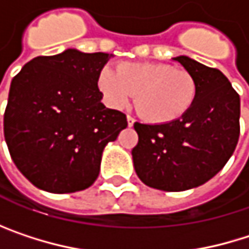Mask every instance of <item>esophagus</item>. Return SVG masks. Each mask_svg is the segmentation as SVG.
<instances>
[{
    "label": "esophagus",
    "mask_w": 249,
    "mask_h": 249,
    "mask_svg": "<svg viewBox=\"0 0 249 249\" xmlns=\"http://www.w3.org/2000/svg\"><path fill=\"white\" fill-rule=\"evenodd\" d=\"M126 123H128V126H132L134 123H135V120H134L132 117H129V115H128V117H126Z\"/></svg>",
    "instance_id": "34e87169"
}]
</instances>
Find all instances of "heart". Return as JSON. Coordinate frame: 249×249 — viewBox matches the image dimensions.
Listing matches in <instances>:
<instances>
[{"mask_svg":"<svg viewBox=\"0 0 249 249\" xmlns=\"http://www.w3.org/2000/svg\"><path fill=\"white\" fill-rule=\"evenodd\" d=\"M96 83L104 101L114 109L125 108L135 93L138 114L153 124L180 120L197 96V83L187 71L159 62H124L117 71L105 66Z\"/></svg>","mask_w":249,"mask_h":249,"instance_id":"b5f03b06","label":"heart"}]
</instances>
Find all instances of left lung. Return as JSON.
<instances>
[{"label": "left lung", "mask_w": 249, "mask_h": 249, "mask_svg": "<svg viewBox=\"0 0 249 249\" xmlns=\"http://www.w3.org/2000/svg\"><path fill=\"white\" fill-rule=\"evenodd\" d=\"M178 62L197 83L190 111L169 124H140L132 161L140 180L159 190L197 187L222 170L239 138V95L228 77L187 56Z\"/></svg>", "instance_id": "1"}]
</instances>
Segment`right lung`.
<instances>
[{"instance_id":"1","label":"right lung","mask_w":249,"mask_h":249,"mask_svg":"<svg viewBox=\"0 0 249 249\" xmlns=\"http://www.w3.org/2000/svg\"><path fill=\"white\" fill-rule=\"evenodd\" d=\"M112 54L66 49L30 60L10 86L4 137L17 169L50 193L85 190L126 117L107 108L98 73Z\"/></svg>"}]
</instances>
